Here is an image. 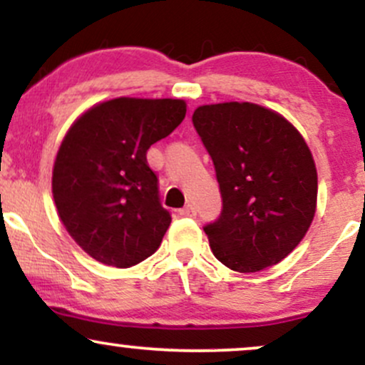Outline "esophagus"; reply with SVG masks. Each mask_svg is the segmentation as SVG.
I'll return each instance as SVG.
<instances>
[{"mask_svg":"<svg viewBox=\"0 0 365 365\" xmlns=\"http://www.w3.org/2000/svg\"><path fill=\"white\" fill-rule=\"evenodd\" d=\"M195 212H197V211H195L194 204H187L185 207L180 209L178 215H180V216H195Z\"/></svg>","mask_w":365,"mask_h":365,"instance_id":"esophagus-1","label":"esophagus"}]
</instances>
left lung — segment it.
Listing matches in <instances>:
<instances>
[{
	"instance_id": "1",
	"label": "left lung",
	"mask_w": 365,
	"mask_h": 365,
	"mask_svg": "<svg viewBox=\"0 0 365 365\" xmlns=\"http://www.w3.org/2000/svg\"><path fill=\"white\" fill-rule=\"evenodd\" d=\"M192 123L220 183L221 212L204 226L212 254L238 273L274 266L314 220L317 173L297 128L252 103L197 108Z\"/></svg>"
}]
</instances>
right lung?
<instances>
[{
	"instance_id": "right-lung-1",
	"label": "right lung",
	"mask_w": 365,
	"mask_h": 365,
	"mask_svg": "<svg viewBox=\"0 0 365 365\" xmlns=\"http://www.w3.org/2000/svg\"><path fill=\"white\" fill-rule=\"evenodd\" d=\"M182 99H111L73 123L53 170L58 215L96 261L135 266L161 245L171 223L148 163L154 142L185 118Z\"/></svg>"
}]
</instances>
